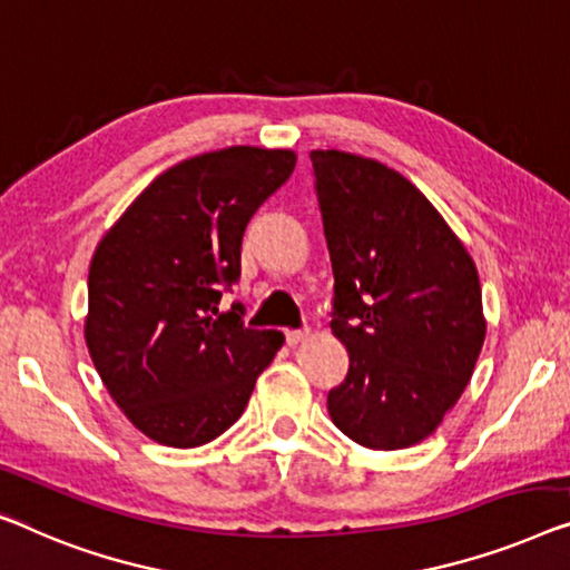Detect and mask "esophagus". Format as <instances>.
<instances>
[{
  "label": "esophagus",
  "instance_id": "obj_1",
  "mask_svg": "<svg viewBox=\"0 0 570 570\" xmlns=\"http://www.w3.org/2000/svg\"><path fill=\"white\" fill-rule=\"evenodd\" d=\"M309 337V330H286V345L294 347Z\"/></svg>",
  "mask_w": 570,
  "mask_h": 570
}]
</instances>
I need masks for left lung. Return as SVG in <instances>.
I'll return each instance as SVG.
<instances>
[{"instance_id": "8db88e82", "label": "left lung", "mask_w": 570, "mask_h": 570, "mask_svg": "<svg viewBox=\"0 0 570 570\" xmlns=\"http://www.w3.org/2000/svg\"><path fill=\"white\" fill-rule=\"evenodd\" d=\"M309 158L335 274L330 327L351 355L327 412L363 448H410L469 386L487 335L479 274L394 168L343 150Z\"/></svg>"}]
</instances>
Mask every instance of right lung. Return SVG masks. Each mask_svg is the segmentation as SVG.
<instances>
[{
  "label": "right lung",
  "mask_w": 570,
  "mask_h": 570,
  "mask_svg": "<svg viewBox=\"0 0 570 570\" xmlns=\"http://www.w3.org/2000/svg\"><path fill=\"white\" fill-rule=\"evenodd\" d=\"M294 150L233 146L186 158L97 245L83 335L109 396L142 435L197 448L240 420L284 335L217 304L240 278L245 225L292 176Z\"/></svg>",
  "instance_id": "1"
}]
</instances>
